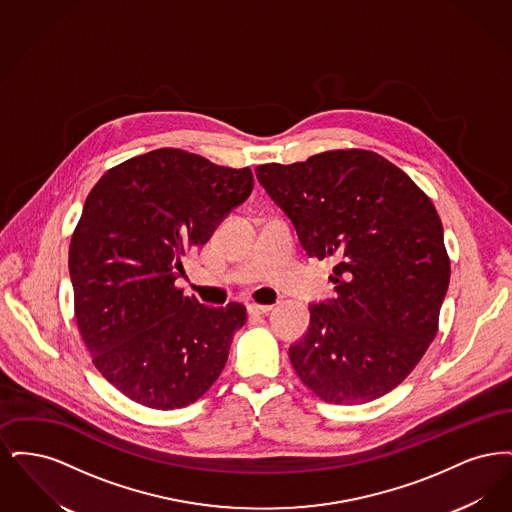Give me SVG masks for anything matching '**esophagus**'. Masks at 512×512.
<instances>
[{"mask_svg":"<svg viewBox=\"0 0 512 512\" xmlns=\"http://www.w3.org/2000/svg\"><path fill=\"white\" fill-rule=\"evenodd\" d=\"M249 315H267L272 311V305H257V303H249L247 305Z\"/></svg>","mask_w":512,"mask_h":512,"instance_id":"obj_1","label":"esophagus"}]
</instances>
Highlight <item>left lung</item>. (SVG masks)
<instances>
[{
    "instance_id": "8db88e82",
    "label": "left lung",
    "mask_w": 512,
    "mask_h": 512,
    "mask_svg": "<svg viewBox=\"0 0 512 512\" xmlns=\"http://www.w3.org/2000/svg\"><path fill=\"white\" fill-rule=\"evenodd\" d=\"M255 172L307 255L336 263V295L309 305V330L290 345L297 376L336 405L386 395L438 334L451 268L436 207L405 172L365 149Z\"/></svg>"
}]
</instances>
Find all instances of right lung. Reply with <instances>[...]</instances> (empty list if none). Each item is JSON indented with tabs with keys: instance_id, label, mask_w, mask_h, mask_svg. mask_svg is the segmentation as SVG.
Returning <instances> with one entry per match:
<instances>
[{
	"instance_id": "add662e5",
	"label": "right lung",
	"mask_w": 512,
	"mask_h": 512,
	"mask_svg": "<svg viewBox=\"0 0 512 512\" xmlns=\"http://www.w3.org/2000/svg\"><path fill=\"white\" fill-rule=\"evenodd\" d=\"M251 190L249 169L161 147L86 197L69 249L76 322L101 376L132 401L182 409L219 378L245 307H205L174 282Z\"/></svg>"
}]
</instances>
